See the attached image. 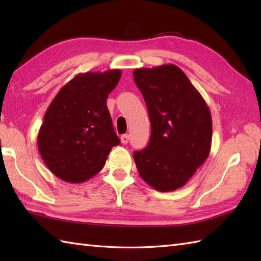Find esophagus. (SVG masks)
Returning a JSON list of instances; mask_svg holds the SVG:
<instances>
[{"instance_id": "1", "label": "esophagus", "mask_w": 261, "mask_h": 261, "mask_svg": "<svg viewBox=\"0 0 261 261\" xmlns=\"http://www.w3.org/2000/svg\"><path fill=\"white\" fill-rule=\"evenodd\" d=\"M120 139H121V142L123 143V145H126V143L129 142V136H127V135H122Z\"/></svg>"}]
</instances>
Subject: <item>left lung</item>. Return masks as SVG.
<instances>
[{"instance_id": "1", "label": "left lung", "mask_w": 261, "mask_h": 261, "mask_svg": "<svg viewBox=\"0 0 261 261\" xmlns=\"http://www.w3.org/2000/svg\"><path fill=\"white\" fill-rule=\"evenodd\" d=\"M134 77L151 124L148 146L134 153L137 169L154 190L173 192L184 186L208 157L212 143L210 109L174 64L137 68Z\"/></svg>"}]
</instances>
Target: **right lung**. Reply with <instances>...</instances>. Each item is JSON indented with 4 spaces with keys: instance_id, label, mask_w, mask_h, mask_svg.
<instances>
[{
    "instance_id": "add662e5",
    "label": "right lung",
    "mask_w": 261,
    "mask_h": 261,
    "mask_svg": "<svg viewBox=\"0 0 261 261\" xmlns=\"http://www.w3.org/2000/svg\"><path fill=\"white\" fill-rule=\"evenodd\" d=\"M121 74L111 69L76 75L48 107L37 142L42 160L58 178L71 184L88 180L120 143L107 99Z\"/></svg>"
}]
</instances>
